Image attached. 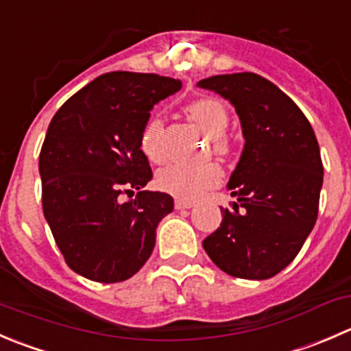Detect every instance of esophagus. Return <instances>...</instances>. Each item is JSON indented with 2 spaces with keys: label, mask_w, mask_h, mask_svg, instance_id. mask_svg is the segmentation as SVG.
Returning <instances> with one entry per match:
<instances>
[{
  "label": "esophagus",
  "mask_w": 351,
  "mask_h": 351,
  "mask_svg": "<svg viewBox=\"0 0 351 351\" xmlns=\"http://www.w3.org/2000/svg\"><path fill=\"white\" fill-rule=\"evenodd\" d=\"M175 207L178 210L182 209H190V207H193L192 202H189V200H182V199H176L175 200Z\"/></svg>",
  "instance_id": "esophagus-1"
}]
</instances>
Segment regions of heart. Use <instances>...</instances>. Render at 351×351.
Segmentation results:
<instances>
[{
    "instance_id": "b5f03b06",
    "label": "heart",
    "mask_w": 351,
    "mask_h": 351,
    "mask_svg": "<svg viewBox=\"0 0 351 351\" xmlns=\"http://www.w3.org/2000/svg\"><path fill=\"white\" fill-rule=\"evenodd\" d=\"M190 117L199 123V127L214 138V147L217 152H226L228 141L224 138L228 127H230V113L223 101L216 97H199L189 103L186 106ZM162 121L154 117L144 125L141 134V151L149 161L159 162L165 158L162 152ZM221 175L219 168L214 165L204 166H186L171 165L162 168L156 175V186L161 192L169 193L182 200H197L206 195L210 189L219 185Z\"/></svg>"
}]
</instances>
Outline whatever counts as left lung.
Segmentation results:
<instances>
[{"label":"left lung","mask_w":351,"mask_h":351,"mask_svg":"<svg viewBox=\"0 0 351 351\" xmlns=\"http://www.w3.org/2000/svg\"><path fill=\"white\" fill-rule=\"evenodd\" d=\"M199 87L234 106L245 145L228 190L233 209L202 241L226 274L267 280L297 257L319 213L324 168L317 138L300 108L257 73L214 75Z\"/></svg>","instance_id":"left-lung-1"}]
</instances>
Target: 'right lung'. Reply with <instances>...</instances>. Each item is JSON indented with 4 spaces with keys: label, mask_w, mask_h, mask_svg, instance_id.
Returning <instances> with one entry per match:
<instances>
[{
    "label": "right lung",
    "mask_w": 351,
    "mask_h": 351,
    "mask_svg": "<svg viewBox=\"0 0 351 351\" xmlns=\"http://www.w3.org/2000/svg\"><path fill=\"white\" fill-rule=\"evenodd\" d=\"M176 78L111 71L58 110L39 156L43 210L68 267L97 283H120L151 257L173 197L142 190L152 178L141 134ZM138 189L135 199L119 195Z\"/></svg>",
    "instance_id": "1"
}]
</instances>
